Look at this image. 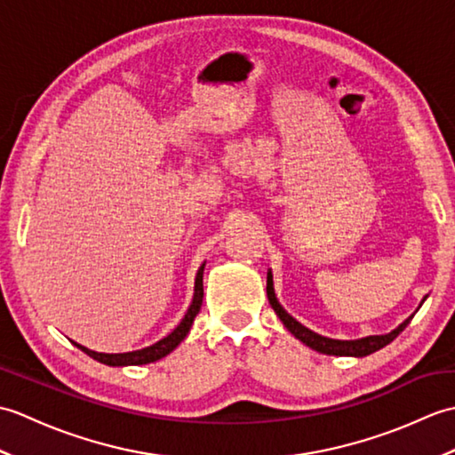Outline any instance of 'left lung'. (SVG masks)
I'll use <instances>...</instances> for the list:
<instances>
[{
	"label": "left lung",
	"instance_id": "obj_1",
	"mask_svg": "<svg viewBox=\"0 0 455 455\" xmlns=\"http://www.w3.org/2000/svg\"><path fill=\"white\" fill-rule=\"evenodd\" d=\"M267 299H269V305H272V308L275 311V315L279 316V321L283 323V326L287 328L289 332H291L297 340H301L305 346L313 347V350L321 352V354H326V355H354V357H363V355H370L377 350H381L383 346L391 344L395 338H397L404 328H407V324L412 321L414 313L407 318V321L401 323L395 331H391L389 334H377V336H365V338H357V340H334V338H326V336H321L316 334L313 331H308L307 326H303L299 321H295V318L289 315L285 308L279 305L277 297H275V291H274V277H272V272H267ZM427 301V297L422 299V303ZM420 303V305H422ZM419 311V308H417Z\"/></svg>",
	"mask_w": 455,
	"mask_h": 455
}]
</instances>
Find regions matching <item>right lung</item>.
Here are the masks:
<instances>
[{"instance_id": "1", "label": "right lung", "mask_w": 455, "mask_h": 455, "mask_svg": "<svg viewBox=\"0 0 455 455\" xmlns=\"http://www.w3.org/2000/svg\"><path fill=\"white\" fill-rule=\"evenodd\" d=\"M203 269H205V264H201L199 272L196 275V289H193V301L188 308L186 316L181 318V323L173 328V331L166 336L162 338V340H158L156 344H152L148 347H142V350H134V352H124V354H101V352H93V350H88V347L82 346V344H76L78 346L82 352L88 354L90 357H93V360H98L105 365H115V367H121V365H142V363H152L156 360H162L164 355H168L172 350H176L178 344L183 340V338L188 336L189 328L193 324V321H196V316L199 313L201 308V303H203Z\"/></svg>"}]
</instances>
